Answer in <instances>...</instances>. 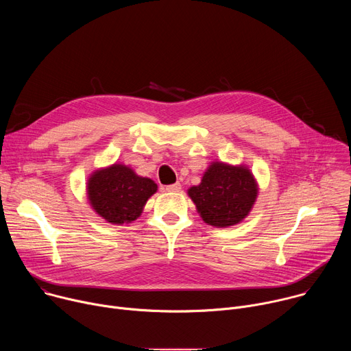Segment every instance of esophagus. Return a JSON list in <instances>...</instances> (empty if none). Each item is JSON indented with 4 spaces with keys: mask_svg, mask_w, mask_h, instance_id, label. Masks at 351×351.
Here are the masks:
<instances>
[{
    "mask_svg": "<svg viewBox=\"0 0 351 351\" xmlns=\"http://www.w3.org/2000/svg\"><path fill=\"white\" fill-rule=\"evenodd\" d=\"M180 189H182L180 183H173V184H169V186H167V187H165V190H167V191H173V193L179 191Z\"/></svg>",
    "mask_w": 351,
    "mask_h": 351,
    "instance_id": "34e87169",
    "label": "esophagus"
}]
</instances>
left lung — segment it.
I'll use <instances>...</instances> for the list:
<instances>
[{
    "mask_svg": "<svg viewBox=\"0 0 351 351\" xmlns=\"http://www.w3.org/2000/svg\"><path fill=\"white\" fill-rule=\"evenodd\" d=\"M197 213L211 226L228 228L241 222L252 211L258 186L248 168L213 162L202 183L189 189Z\"/></svg>",
    "mask_w": 351,
    "mask_h": 351,
    "instance_id": "8db88e82",
    "label": "left lung"
}]
</instances>
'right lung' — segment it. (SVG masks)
Wrapping results in <instances>:
<instances>
[{
    "label": "right lung",
    "mask_w": 351,
    "mask_h": 351,
    "mask_svg": "<svg viewBox=\"0 0 351 351\" xmlns=\"http://www.w3.org/2000/svg\"><path fill=\"white\" fill-rule=\"evenodd\" d=\"M156 191L154 180L136 175L122 164L95 171L87 182L90 206L99 217L115 225L137 219L147 199Z\"/></svg>",
    "instance_id": "right-lung-1"
}]
</instances>
